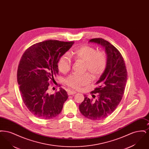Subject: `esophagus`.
I'll return each instance as SVG.
<instances>
[{
    "mask_svg": "<svg viewBox=\"0 0 149 149\" xmlns=\"http://www.w3.org/2000/svg\"><path fill=\"white\" fill-rule=\"evenodd\" d=\"M75 93H77V92L75 91H69V92H68V94L70 95L75 94Z\"/></svg>",
    "mask_w": 149,
    "mask_h": 149,
    "instance_id": "esophagus-1",
    "label": "esophagus"
}]
</instances>
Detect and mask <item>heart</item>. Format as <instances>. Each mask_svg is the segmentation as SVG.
<instances>
[{
    "mask_svg": "<svg viewBox=\"0 0 149 149\" xmlns=\"http://www.w3.org/2000/svg\"><path fill=\"white\" fill-rule=\"evenodd\" d=\"M74 60H81L84 62V70L88 71L94 78H99L105 71L108 58L105 52L97 51L94 47L83 45L75 49L70 54ZM71 61L70 57L65 54L59 58L57 68L59 71L66 74L70 71ZM92 78L89 74L83 75L72 74L65 79V83L72 88L79 89L81 86L89 84Z\"/></svg>",
    "mask_w": 149,
    "mask_h": 149,
    "instance_id": "heart-1",
    "label": "heart"
}]
</instances>
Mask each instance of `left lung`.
Returning <instances> with one entry per match:
<instances>
[{"mask_svg": "<svg viewBox=\"0 0 149 149\" xmlns=\"http://www.w3.org/2000/svg\"><path fill=\"white\" fill-rule=\"evenodd\" d=\"M89 42L105 48L108 61L105 71L96 83L98 86L91 93H98L97 98L89 99L85 95L84 101L79 105V110L91 120H102L112 113L120 104L125 92L127 72L123 57L113 45L100 38H93Z\"/></svg>", "mask_w": 149, "mask_h": 149, "instance_id": "1", "label": "left lung"}]
</instances>
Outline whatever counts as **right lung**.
Returning a JSON list of instances; mask_svg holds the SVG:
<instances>
[{"label":"right lung","instance_id":"obj_1","mask_svg":"<svg viewBox=\"0 0 149 149\" xmlns=\"http://www.w3.org/2000/svg\"><path fill=\"white\" fill-rule=\"evenodd\" d=\"M74 43V41H45L30 46L21 57L17 81L24 104L36 117L49 120L61 112L68 98V94L60 88L58 92L51 94L50 83L58 74L59 58Z\"/></svg>","mask_w":149,"mask_h":149}]
</instances>
